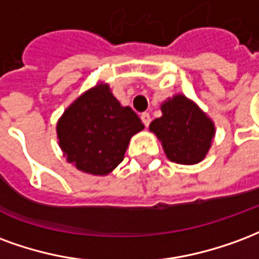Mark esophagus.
Listing matches in <instances>:
<instances>
[{
	"label": "esophagus",
	"mask_w": 259,
	"mask_h": 259,
	"mask_svg": "<svg viewBox=\"0 0 259 259\" xmlns=\"http://www.w3.org/2000/svg\"><path fill=\"white\" fill-rule=\"evenodd\" d=\"M141 120L145 124V127H148L149 124H150V116H149V113H143L142 116H141Z\"/></svg>",
	"instance_id": "esophagus-1"
}]
</instances>
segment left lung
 Listing matches in <instances>:
<instances>
[{
	"mask_svg": "<svg viewBox=\"0 0 259 259\" xmlns=\"http://www.w3.org/2000/svg\"><path fill=\"white\" fill-rule=\"evenodd\" d=\"M163 116L150 122L167 157L178 164H197L207 156L215 135L214 122L193 101L175 95L161 105Z\"/></svg>",
	"mask_w": 259,
	"mask_h": 259,
	"instance_id": "left-lung-1",
	"label": "left lung"
}]
</instances>
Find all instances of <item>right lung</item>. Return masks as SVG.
Listing matches in <instances>:
<instances>
[{
    "label": "right lung",
    "mask_w": 259,
    "mask_h": 259,
    "mask_svg": "<svg viewBox=\"0 0 259 259\" xmlns=\"http://www.w3.org/2000/svg\"><path fill=\"white\" fill-rule=\"evenodd\" d=\"M142 130L137 113L121 106L107 84L78 96L56 125L63 156L75 168L92 175H107L116 168L132 135Z\"/></svg>",
    "instance_id": "obj_1"
}]
</instances>
